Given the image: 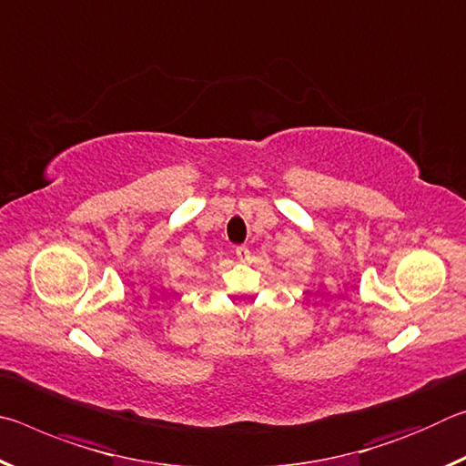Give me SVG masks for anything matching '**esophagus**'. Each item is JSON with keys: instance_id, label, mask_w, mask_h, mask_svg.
<instances>
[{"instance_id": "obj_1", "label": "esophagus", "mask_w": 466, "mask_h": 466, "mask_svg": "<svg viewBox=\"0 0 466 466\" xmlns=\"http://www.w3.org/2000/svg\"><path fill=\"white\" fill-rule=\"evenodd\" d=\"M236 257H238L242 263L250 261V250H248V247H236Z\"/></svg>"}]
</instances>
